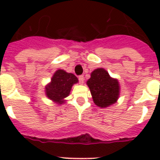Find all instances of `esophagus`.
I'll return each instance as SVG.
<instances>
[{
  "label": "esophagus",
  "instance_id": "esophagus-1",
  "mask_svg": "<svg viewBox=\"0 0 160 160\" xmlns=\"http://www.w3.org/2000/svg\"><path fill=\"white\" fill-rule=\"evenodd\" d=\"M78 79H79V81H80V84H83V83H84V80H85V78H84V75H80V76H79V78H78Z\"/></svg>",
  "mask_w": 160,
  "mask_h": 160
}]
</instances>
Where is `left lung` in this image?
I'll list each match as a JSON object with an SVG mask.
<instances>
[{"label": "left lung", "mask_w": 160, "mask_h": 160, "mask_svg": "<svg viewBox=\"0 0 160 160\" xmlns=\"http://www.w3.org/2000/svg\"><path fill=\"white\" fill-rule=\"evenodd\" d=\"M93 100L95 105L101 108L111 105L116 102L119 95L118 80L109 76L106 70L99 68L91 73L87 81Z\"/></svg>", "instance_id": "obj_1"}]
</instances>
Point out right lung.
Segmentation results:
<instances>
[{
  "label": "right lung",
  "instance_id": "right-lung-1",
  "mask_svg": "<svg viewBox=\"0 0 160 160\" xmlns=\"http://www.w3.org/2000/svg\"><path fill=\"white\" fill-rule=\"evenodd\" d=\"M77 82L78 79L75 75L58 70L54 74L51 82L46 86V94L53 101L63 104L64 99L70 94L72 85Z\"/></svg>",
  "mask_w": 160,
  "mask_h": 160
}]
</instances>
